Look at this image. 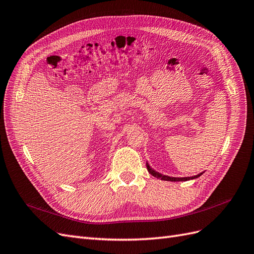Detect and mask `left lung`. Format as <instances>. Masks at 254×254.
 I'll return each instance as SVG.
<instances>
[{
  "instance_id": "1",
  "label": "left lung",
  "mask_w": 254,
  "mask_h": 254,
  "mask_svg": "<svg viewBox=\"0 0 254 254\" xmlns=\"http://www.w3.org/2000/svg\"><path fill=\"white\" fill-rule=\"evenodd\" d=\"M146 166H147V170H148L149 174H151L153 177H156V178H160L161 180H165V181H188V180H190V179L198 178V177H200L202 175V173H201V174H199V175L194 176V177H186V178H174V177H168V176L161 175L158 172L153 171L152 168H150L148 163H146Z\"/></svg>"
}]
</instances>
